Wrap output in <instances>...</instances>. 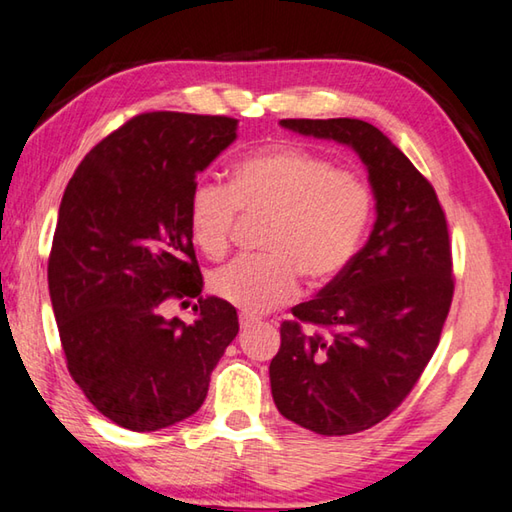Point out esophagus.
<instances>
[{
    "label": "esophagus",
    "instance_id": "obj_1",
    "mask_svg": "<svg viewBox=\"0 0 512 512\" xmlns=\"http://www.w3.org/2000/svg\"><path fill=\"white\" fill-rule=\"evenodd\" d=\"M240 328H247V326H251L256 321V317L254 315H247V312H240Z\"/></svg>",
    "mask_w": 512,
    "mask_h": 512
}]
</instances>
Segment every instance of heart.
<instances>
[{"label": "heart", "mask_w": 512, "mask_h": 512, "mask_svg": "<svg viewBox=\"0 0 512 512\" xmlns=\"http://www.w3.org/2000/svg\"><path fill=\"white\" fill-rule=\"evenodd\" d=\"M238 211L265 213L267 254L222 267L211 290L247 315H265L297 297L301 276L328 283L360 249L373 215L369 182L297 146L254 152L231 168L229 186L197 182L188 227L213 261L229 254Z\"/></svg>", "instance_id": "b5f03b06"}]
</instances>
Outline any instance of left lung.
Instances as JSON below:
<instances>
[{"instance_id": "1", "label": "left lung", "mask_w": 512, "mask_h": 512, "mask_svg": "<svg viewBox=\"0 0 512 512\" xmlns=\"http://www.w3.org/2000/svg\"><path fill=\"white\" fill-rule=\"evenodd\" d=\"M351 146L369 168L378 220L351 265L292 308L270 364L274 405L321 436H348L396 411L441 339L454 297L452 245L434 186L387 134L360 119H283Z\"/></svg>"}]
</instances>
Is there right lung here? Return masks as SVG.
<instances>
[{
    "label": "right lung",
    "mask_w": 512,
    "mask_h": 512,
    "mask_svg": "<svg viewBox=\"0 0 512 512\" xmlns=\"http://www.w3.org/2000/svg\"><path fill=\"white\" fill-rule=\"evenodd\" d=\"M231 116L146 112L96 143L62 195L49 294L67 369L105 418L157 432L193 416L238 335L202 272L188 227L197 173L236 139ZM196 298L191 327L163 303Z\"/></svg>",
    "instance_id": "add662e5"
}]
</instances>
